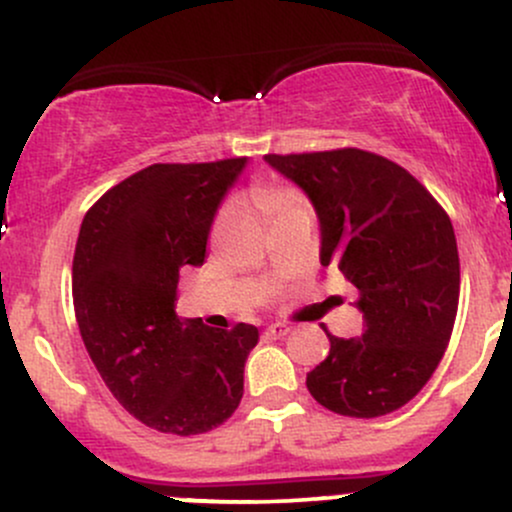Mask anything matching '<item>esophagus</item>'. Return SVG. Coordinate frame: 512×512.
<instances>
[{
	"label": "esophagus",
	"mask_w": 512,
	"mask_h": 512,
	"mask_svg": "<svg viewBox=\"0 0 512 512\" xmlns=\"http://www.w3.org/2000/svg\"><path fill=\"white\" fill-rule=\"evenodd\" d=\"M286 333H289V325H284V323H272L267 328V338H274V340L284 338Z\"/></svg>",
	"instance_id": "34e87169"
}]
</instances>
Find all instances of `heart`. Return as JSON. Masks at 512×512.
I'll use <instances>...</instances> for the list:
<instances>
[{
	"instance_id": "b5f03b06",
	"label": "heart",
	"mask_w": 512,
	"mask_h": 512,
	"mask_svg": "<svg viewBox=\"0 0 512 512\" xmlns=\"http://www.w3.org/2000/svg\"><path fill=\"white\" fill-rule=\"evenodd\" d=\"M250 201L267 221H277V218L286 216V213L303 209L306 199H303L299 189L289 187L282 182H255L250 187ZM228 223V211H221V216L216 218V233H221L223 226Z\"/></svg>"
}]
</instances>
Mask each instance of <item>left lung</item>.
I'll return each mask as SVG.
<instances>
[{
  "mask_svg": "<svg viewBox=\"0 0 512 512\" xmlns=\"http://www.w3.org/2000/svg\"><path fill=\"white\" fill-rule=\"evenodd\" d=\"M320 221V265L357 286L362 338H335L306 386L328 411L379 418L428 384L452 335L459 252L449 216L386 157L359 148L265 155Z\"/></svg>",
  "mask_w": 512,
  "mask_h": 512,
  "instance_id": "8db88e82",
  "label": "left lung"
}]
</instances>
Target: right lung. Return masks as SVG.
<instances>
[{
  "mask_svg": "<svg viewBox=\"0 0 512 512\" xmlns=\"http://www.w3.org/2000/svg\"><path fill=\"white\" fill-rule=\"evenodd\" d=\"M245 157L150 165L84 216L72 301L94 367L133 418L167 435L223 425L243 398L255 325L218 330L174 313L179 269L204 265L218 204Z\"/></svg>",
  "mask_w": 512,
  "mask_h": 512,
  "instance_id": "1",
  "label": "right lung"
}]
</instances>
